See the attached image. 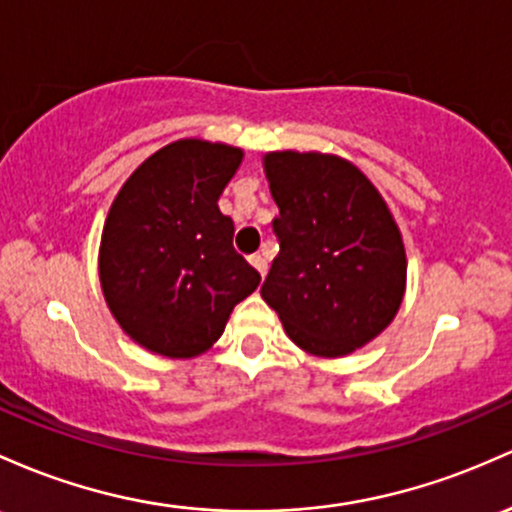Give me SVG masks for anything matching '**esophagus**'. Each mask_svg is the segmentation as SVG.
Returning <instances> with one entry per match:
<instances>
[{"label":"esophagus","mask_w":512,"mask_h":512,"mask_svg":"<svg viewBox=\"0 0 512 512\" xmlns=\"http://www.w3.org/2000/svg\"><path fill=\"white\" fill-rule=\"evenodd\" d=\"M250 265L257 269V272L262 274V277H265L267 274V257L265 255H260V252H257V255H252L250 257Z\"/></svg>","instance_id":"34e87169"}]
</instances>
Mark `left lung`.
Returning a JSON list of instances; mask_svg holds the SVG:
<instances>
[{
  "label": "left lung",
  "mask_w": 512,
  "mask_h": 512,
  "mask_svg": "<svg viewBox=\"0 0 512 512\" xmlns=\"http://www.w3.org/2000/svg\"><path fill=\"white\" fill-rule=\"evenodd\" d=\"M279 206L262 299L286 335L316 357H345L384 333L406 294V247L384 196L359 167L330 153L262 157Z\"/></svg>",
  "instance_id": "1"
}]
</instances>
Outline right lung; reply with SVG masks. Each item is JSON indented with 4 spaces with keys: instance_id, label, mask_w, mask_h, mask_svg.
<instances>
[{
    "instance_id": "add662e5",
    "label": "right lung",
    "mask_w": 512,
    "mask_h": 512,
    "mask_svg": "<svg viewBox=\"0 0 512 512\" xmlns=\"http://www.w3.org/2000/svg\"><path fill=\"white\" fill-rule=\"evenodd\" d=\"M243 150L201 138L165 145L123 182L101 230L99 282L111 316L170 359L211 350L233 308L260 284L218 209Z\"/></svg>"
}]
</instances>
